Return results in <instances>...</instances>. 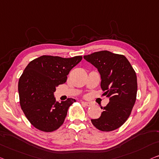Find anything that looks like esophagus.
Returning a JSON list of instances; mask_svg holds the SVG:
<instances>
[{
	"label": "esophagus",
	"mask_w": 159,
	"mask_h": 159,
	"mask_svg": "<svg viewBox=\"0 0 159 159\" xmlns=\"http://www.w3.org/2000/svg\"><path fill=\"white\" fill-rule=\"evenodd\" d=\"M81 103L83 104V105H84V106H91V103L86 102V101H82Z\"/></svg>",
	"instance_id": "1"
}]
</instances>
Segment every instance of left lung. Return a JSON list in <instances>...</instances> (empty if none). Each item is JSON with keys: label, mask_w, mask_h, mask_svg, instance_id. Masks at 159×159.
<instances>
[{"label": "left lung", "mask_w": 159, "mask_h": 159, "mask_svg": "<svg viewBox=\"0 0 159 159\" xmlns=\"http://www.w3.org/2000/svg\"><path fill=\"white\" fill-rule=\"evenodd\" d=\"M101 75V87L109 103L104 107L101 116L91 119L96 129L111 131L124 124L136 102L137 77L134 68L124 55L108 51L95 52L84 56Z\"/></svg>", "instance_id": "1"}]
</instances>
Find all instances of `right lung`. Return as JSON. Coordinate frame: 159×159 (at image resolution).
<instances>
[{"mask_svg": "<svg viewBox=\"0 0 159 159\" xmlns=\"http://www.w3.org/2000/svg\"><path fill=\"white\" fill-rule=\"evenodd\" d=\"M82 60L81 56L64 58L42 56L28 63L19 79L20 107L34 127L45 132L58 129L63 124L69 106L75 101H57L56 88L66 83L70 70Z\"/></svg>", "mask_w": 159, "mask_h": 159, "instance_id": "obj_1", "label": "right lung"}]
</instances>
